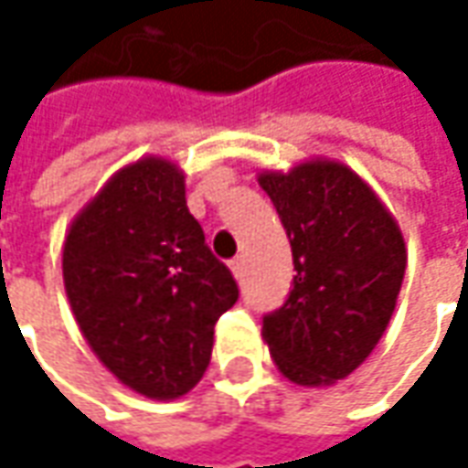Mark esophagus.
<instances>
[{
  "label": "esophagus",
  "mask_w": 468,
  "mask_h": 468,
  "mask_svg": "<svg viewBox=\"0 0 468 468\" xmlns=\"http://www.w3.org/2000/svg\"><path fill=\"white\" fill-rule=\"evenodd\" d=\"M229 268H231L234 279H237V281L244 279V261H242V258H234V261L229 262Z\"/></svg>",
  "instance_id": "34e87169"
}]
</instances>
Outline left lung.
I'll return each mask as SVG.
<instances>
[{
	"instance_id": "left-lung-1",
	"label": "left lung",
	"mask_w": 468,
	"mask_h": 468,
	"mask_svg": "<svg viewBox=\"0 0 468 468\" xmlns=\"http://www.w3.org/2000/svg\"><path fill=\"white\" fill-rule=\"evenodd\" d=\"M292 242L294 286L262 317V338L283 378L307 388L344 380L386 333L406 271L396 218L349 166L313 158L262 171Z\"/></svg>"
}]
</instances>
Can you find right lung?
<instances>
[{"mask_svg":"<svg viewBox=\"0 0 468 468\" xmlns=\"http://www.w3.org/2000/svg\"><path fill=\"white\" fill-rule=\"evenodd\" d=\"M64 289L88 346L155 401L203 378L216 320L239 299L185 200V174L148 155L119 169L69 224Z\"/></svg>","mask_w":468,"mask_h":468,"instance_id":"right-lung-1","label":"right lung"}]
</instances>
